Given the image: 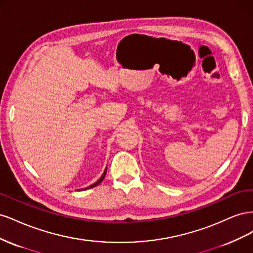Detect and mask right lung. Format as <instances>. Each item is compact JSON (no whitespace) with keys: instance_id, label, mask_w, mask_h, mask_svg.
Returning a JSON list of instances; mask_svg holds the SVG:
<instances>
[{"instance_id":"right-lung-1","label":"right lung","mask_w":253,"mask_h":253,"mask_svg":"<svg viewBox=\"0 0 253 253\" xmlns=\"http://www.w3.org/2000/svg\"><path fill=\"white\" fill-rule=\"evenodd\" d=\"M105 174H106V169H105V171H104V173H103V175L101 176V178L100 179H99L98 181H96L95 183H94V185H91V186H89V187H87L86 189H90V188H93V187H96V186H98L99 185V183H100L102 180H103V178H104V176H105ZM83 190V189H82Z\"/></svg>"}]
</instances>
